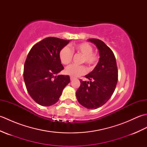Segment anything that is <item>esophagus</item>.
Segmentation results:
<instances>
[{"label":"esophagus","instance_id":"obj_1","mask_svg":"<svg viewBox=\"0 0 147 147\" xmlns=\"http://www.w3.org/2000/svg\"><path fill=\"white\" fill-rule=\"evenodd\" d=\"M70 80H71V81H73V80H74V78L71 76V77H70Z\"/></svg>","mask_w":147,"mask_h":147}]
</instances>
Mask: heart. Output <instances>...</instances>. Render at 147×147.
<instances>
[{
	"mask_svg": "<svg viewBox=\"0 0 147 147\" xmlns=\"http://www.w3.org/2000/svg\"><path fill=\"white\" fill-rule=\"evenodd\" d=\"M93 47L89 43L83 42L72 47V50L68 46H65L59 52V59L62 64L67 65L72 61L73 52H76L82 55L81 62L86 63L90 67H94L99 60L98 55L93 52ZM86 72L85 65L72 64L65 69V73L72 77H78L83 75Z\"/></svg>",
	"mask_w": 147,
	"mask_h": 147,
	"instance_id": "b5f03b06",
	"label": "heart"
}]
</instances>
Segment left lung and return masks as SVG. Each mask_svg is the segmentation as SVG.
I'll return each instance as SVG.
<instances>
[{
	"instance_id": "1",
	"label": "left lung",
	"mask_w": 147,
	"mask_h": 147,
	"mask_svg": "<svg viewBox=\"0 0 147 147\" xmlns=\"http://www.w3.org/2000/svg\"><path fill=\"white\" fill-rule=\"evenodd\" d=\"M89 41L98 48L99 61L94 69L85 76L90 82L80 80L81 85L76 94L78 101L83 107L96 109L105 104L113 94L118 80V70L112 50L100 40L90 38Z\"/></svg>"
}]
</instances>
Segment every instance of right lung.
Returning <instances> with one entry per match:
<instances>
[{"mask_svg": "<svg viewBox=\"0 0 147 147\" xmlns=\"http://www.w3.org/2000/svg\"><path fill=\"white\" fill-rule=\"evenodd\" d=\"M69 42L47 37L34 45L27 55L24 65V83L31 97L40 105L55 104L70 82L68 75L57 76L64 69L59 52Z\"/></svg>", "mask_w": 147, "mask_h": 147, "instance_id": "add662e5", "label": "right lung"}]
</instances>
